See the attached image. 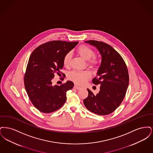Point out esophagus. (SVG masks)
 <instances>
[{"label": "esophagus", "instance_id": "34e87169", "mask_svg": "<svg viewBox=\"0 0 153 153\" xmlns=\"http://www.w3.org/2000/svg\"><path fill=\"white\" fill-rule=\"evenodd\" d=\"M74 88H75V89H79L81 88V87L80 86H78L77 85H74Z\"/></svg>", "mask_w": 153, "mask_h": 153}]
</instances>
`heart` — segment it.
I'll return each mask as SVG.
<instances>
[{
    "label": "heart",
    "instance_id": "b5f03b06",
    "mask_svg": "<svg viewBox=\"0 0 153 153\" xmlns=\"http://www.w3.org/2000/svg\"><path fill=\"white\" fill-rule=\"evenodd\" d=\"M77 52L81 57L85 60H89L88 64L92 66H96L98 64L97 58L93 57L95 53L92 49L87 45H81L79 46ZM71 59V53L68 52L66 54L63 58V64L65 68H68L70 66ZM91 73L88 71H73L68 74L69 80H71L78 84H83L91 77Z\"/></svg>",
    "mask_w": 153,
    "mask_h": 153
}]
</instances>
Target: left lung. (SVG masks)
Returning a JSON list of instances; mask_svg holds the SVG:
<instances>
[{
	"mask_svg": "<svg viewBox=\"0 0 153 153\" xmlns=\"http://www.w3.org/2000/svg\"><path fill=\"white\" fill-rule=\"evenodd\" d=\"M85 42L96 47L102 56L97 76L92 79L94 84L101 85L96 95L87 89L88 96L84 100V104L94 114L107 115L123 100L129 84L127 67L122 56L108 44L95 40Z\"/></svg>",
	"mask_w": 153,
	"mask_h": 153,
	"instance_id": "obj_1",
	"label": "left lung"
}]
</instances>
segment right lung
<instances>
[{
    "instance_id": "obj_1",
    "label": "right lung",
    "mask_w": 153,
    "mask_h": 153,
    "mask_svg": "<svg viewBox=\"0 0 153 153\" xmlns=\"http://www.w3.org/2000/svg\"><path fill=\"white\" fill-rule=\"evenodd\" d=\"M78 42L52 41L39 45L30 56L24 76V84L34 106L43 113L59 109L66 100V93L74 86L68 81L61 85H52L56 74L65 77L61 72L63 58Z\"/></svg>"
}]
</instances>
